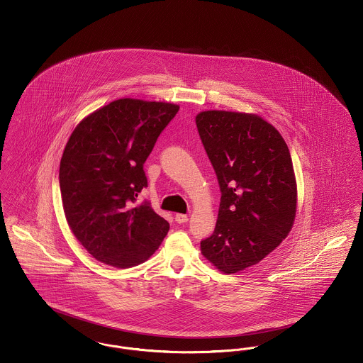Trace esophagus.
I'll use <instances>...</instances> for the list:
<instances>
[{
	"mask_svg": "<svg viewBox=\"0 0 363 363\" xmlns=\"http://www.w3.org/2000/svg\"><path fill=\"white\" fill-rule=\"evenodd\" d=\"M188 220H189L188 215H184V213H177V215H175V222H177V223H179V225L186 223Z\"/></svg>",
	"mask_w": 363,
	"mask_h": 363,
	"instance_id": "34e87169",
	"label": "esophagus"
}]
</instances>
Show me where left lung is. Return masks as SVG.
<instances>
[{"label":"left lung","mask_w":363,"mask_h":363,"mask_svg":"<svg viewBox=\"0 0 363 363\" xmlns=\"http://www.w3.org/2000/svg\"><path fill=\"white\" fill-rule=\"evenodd\" d=\"M196 125L218 177L220 206L201 253L235 274L259 262L289 235L296 211V182L286 141L255 114L203 111Z\"/></svg>","instance_id":"8db88e82"}]
</instances>
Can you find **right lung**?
<instances>
[{
  "label": "right lung",
  "mask_w": 363,
  "mask_h": 363,
  "mask_svg": "<svg viewBox=\"0 0 363 363\" xmlns=\"http://www.w3.org/2000/svg\"><path fill=\"white\" fill-rule=\"evenodd\" d=\"M179 106L118 99L96 110L70 135L60 163V189L72 233L89 255L117 268L150 259L170 225L136 204L148 186L144 163Z\"/></svg>",
  "instance_id": "1"
}]
</instances>
